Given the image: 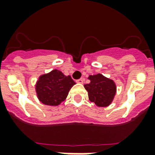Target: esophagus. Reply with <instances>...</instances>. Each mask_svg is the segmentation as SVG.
Masks as SVG:
<instances>
[{
    "label": "esophagus",
    "mask_w": 155,
    "mask_h": 155,
    "mask_svg": "<svg viewBox=\"0 0 155 155\" xmlns=\"http://www.w3.org/2000/svg\"><path fill=\"white\" fill-rule=\"evenodd\" d=\"M84 81V80L83 78H81V79H79V80H76V83H78V84H83Z\"/></svg>",
    "instance_id": "obj_1"
}]
</instances>
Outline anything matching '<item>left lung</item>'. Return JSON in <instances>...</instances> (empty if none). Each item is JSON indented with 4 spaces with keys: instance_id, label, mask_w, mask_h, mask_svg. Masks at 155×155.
Segmentation results:
<instances>
[{
    "instance_id": "left-lung-1",
    "label": "left lung",
    "mask_w": 155,
    "mask_h": 155,
    "mask_svg": "<svg viewBox=\"0 0 155 155\" xmlns=\"http://www.w3.org/2000/svg\"><path fill=\"white\" fill-rule=\"evenodd\" d=\"M89 84H84L88 99L98 107H108L112 104L117 93V85L113 80L101 73L90 75L87 77Z\"/></svg>"
}]
</instances>
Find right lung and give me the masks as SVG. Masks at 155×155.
I'll use <instances>...</instances> for the list:
<instances>
[{"instance_id": "right-lung-1", "label": "right lung", "mask_w": 155, "mask_h": 155, "mask_svg": "<svg viewBox=\"0 0 155 155\" xmlns=\"http://www.w3.org/2000/svg\"><path fill=\"white\" fill-rule=\"evenodd\" d=\"M75 84L70 75H65L61 71L54 69L42 74L35 84V92L38 101L43 104L56 106L64 101L68 92Z\"/></svg>"}]
</instances>
